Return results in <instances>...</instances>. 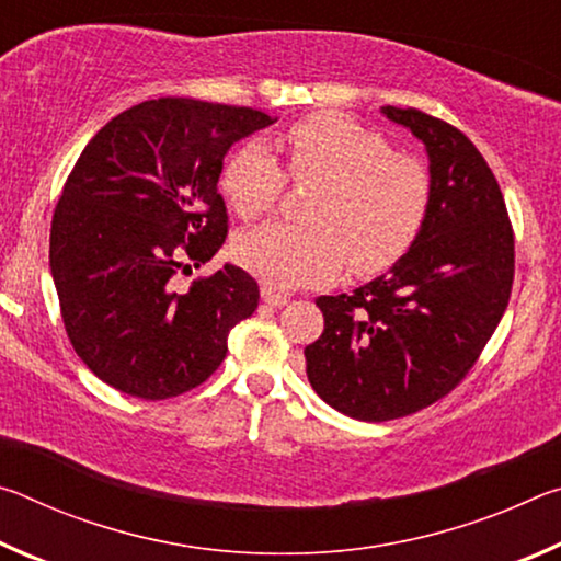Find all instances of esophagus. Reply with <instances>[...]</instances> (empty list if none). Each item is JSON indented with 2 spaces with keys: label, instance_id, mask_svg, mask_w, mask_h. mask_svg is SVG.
<instances>
[{
  "label": "esophagus",
  "instance_id": "esophagus-1",
  "mask_svg": "<svg viewBox=\"0 0 561 561\" xmlns=\"http://www.w3.org/2000/svg\"><path fill=\"white\" fill-rule=\"evenodd\" d=\"M260 294H262V301H264V304H270V307H284V304L289 301L287 294L277 291L274 287H270V284H262Z\"/></svg>",
  "mask_w": 561,
  "mask_h": 561
}]
</instances>
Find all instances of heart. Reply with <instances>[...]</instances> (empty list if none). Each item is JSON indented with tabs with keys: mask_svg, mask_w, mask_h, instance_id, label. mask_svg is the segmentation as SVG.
Here are the masks:
<instances>
[{
	"mask_svg": "<svg viewBox=\"0 0 561 561\" xmlns=\"http://www.w3.org/2000/svg\"><path fill=\"white\" fill-rule=\"evenodd\" d=\"M284 148L291 178L319 183L307 210L311 225L270 222L244 232L234 254L247 272L274 289H297L331 279L344 262L354 274H378L415 244L431 207V178L417 160L334 113L294 123ZM282 187V168L262 144L237 148L220 175L225 201L242 217L270 213Z\"/></svg>",
	"mask_w": 561,
	"mask_h": 561,
	"instance_id": "b5f03b06",
	"label": "heart"
}]
</instances>
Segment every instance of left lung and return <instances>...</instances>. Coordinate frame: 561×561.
<instances>
[{
    "label": "left lung",
    "instance_id": "obj_1",
    "mask_svg": "<svg viewBox=\"0 0 561 561\" xmlns=\"http://www.w3.org/2000/svg\"><path fill=\"white\" fill-rule=\"evenodd\" d=\"M383 116L425 146L431 207L415 244L381 277L319 297L309 383L339 413L381 423L450 393L505 314L515 237L485 158L450 123L415 108Z\"/></svg>",
    "mask_w": 561,
    "mask_h": 561
}]
</instances>
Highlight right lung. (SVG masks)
I'll return each instance as SVG.
<instances>
[{"label":"right lung","instance_id":"add662e5","mask_svg":"<svg viewBox=\"0 0 561 561\" xmlns=\"http://www.w3.org/2000/svg\"><path fill=\"white\" fill-rule=\"evenodd\" d=\"M274 121L222 103L144 101L76 160L51 220V277L76 354L116 391L163 401L201 386L232 327L257 309V282L230 262L185 291L173 277L222 247V160Z\"/></svg>","mask_w":561,"mask_h":561}]
</instances>
